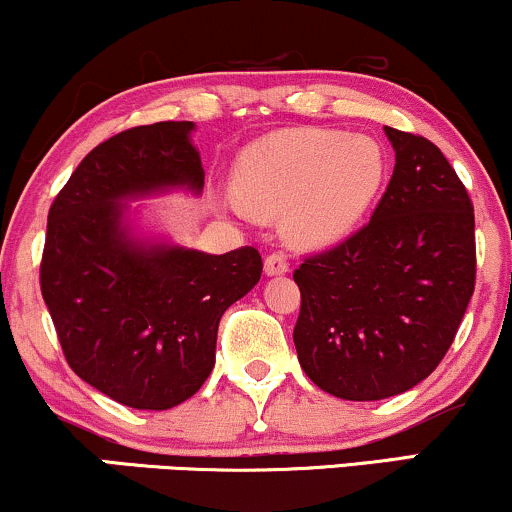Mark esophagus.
Wrapping results in <instances>:
<instances>
[{
    "mask_svg": "<svg viewBox=\"0 0 512 512\" xmlns=\"http://www.w3.org/2000/svg\"><path fill=\"white\" fill-rule=\"evenodd\" d=\"M286 272H289V262H286V257L281 255V252H272V255H267V260H264V274L281 276Z\"/></svg>",
    "mask_w": 512,
    "mask_h": 512,
    "instance_id": "esophagus-1",
    "label": "esophagus"
}]
</instances>
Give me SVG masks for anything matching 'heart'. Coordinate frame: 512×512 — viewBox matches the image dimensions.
<instances>
[{
	"label": "heart",
	"instance_id": "b5f03b06",
	"mask_svg": "<svg viewBox=\"0 0 512 512\" xmlns=\"http://www.w3.org/2000/svg\"><path fill=\"white\" fill-rule=\"evenodd\" d=\"M385 173V151L375 139L339 129H291L245 146L233 192L250 214H284L291 245L322 250L361 226Z\"/></svg>",
	"mask_w": 512,
	"mask_h": 512
}]
</instances>
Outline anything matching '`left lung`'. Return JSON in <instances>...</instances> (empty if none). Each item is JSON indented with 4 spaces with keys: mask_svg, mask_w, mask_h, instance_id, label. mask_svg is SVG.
Returning <instances> with one entry per match:
<instances>
[{
    "mask_svg": "<svg viewBox=\"0 0 512 512\" xmlns=\"http://www.w3.org/2000/svg\"><path fill=\"white\" fill-rule=\"evenodd\" d=\"M385 134L395 170L368 226L293 274L298 363L351 402L402 395L436 370L477 274L474 209L448 158L424 137Z\"/></svg>",
    "mask_w": 512,
    "mask_h": 512,
    "instance_id": "left-lung-1",
    "label": "left lung"
}]
</instances>
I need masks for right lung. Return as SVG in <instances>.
Here are the masks:
<instances>
[{
	"instance_id": "add662e5",
	"label": "right lung",
	"mask_w": 512,
	"mask_h": 512,
	"mask_svg": "<svg viewBox=\"0 0 512 512\" xmlns=\"http://www.w3.org/2000/svg\"><path fill=\"white\" fill-rule=\"evenodd\" d=\"M195 122L115 134L52 202L40 289L67 363L115 402L163 411L190 399L216 361L221 315L255 289V248L226 255L144 236L129 202L202 195Z\"/></svg>"
}]
</instances>
